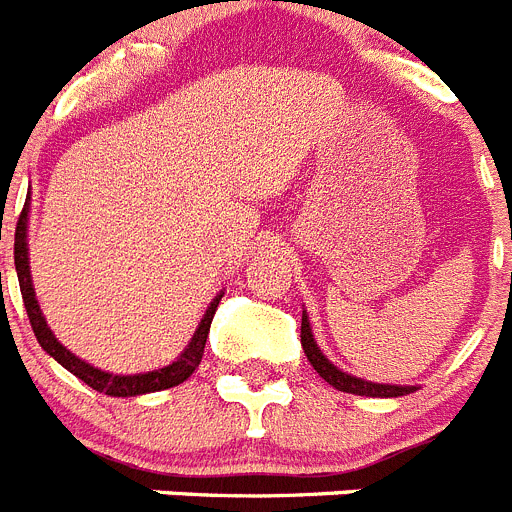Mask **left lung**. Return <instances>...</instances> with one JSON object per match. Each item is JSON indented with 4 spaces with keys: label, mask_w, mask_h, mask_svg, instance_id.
<instances>
[{
    "label": "left lung",
    "mask_w": 512,
    "mask_h": 512,
    "mask_svg": "<svg viewBox=\"0 0 512 512\" xmlns=\"http://www.w3.org/2000/svg\"><path fill=\"white\" fill-rule=\"evenodd\" d=\"M300 341L305 348L307 361L312 364V369L320 374L328 384H333L338 392H348V395H364V397H402L415 392L413 384H377L366 382V379L354 377V374L343 372L330 359H325V354L320 351L318 341L312 336V325L307 318V310H302V328H300Z\"/></svg>",
    "instance_id": "left-lung-1"
}]
</instances>
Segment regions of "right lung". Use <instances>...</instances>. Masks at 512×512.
Returning a JSON list of instances; mask_svg holds the SVG:
<instances>
[{"mask_svg":"<svg viewBox=\"0 0 512 512\" xmlns=\"http://www.w3.org/2000/svg\"><path fill=\"white\" fill-rule=\"evenodd\" d=\"M27 220H30V197H27L25 207H22V215L20 220H17V228H15V269H17V279H20V292H22V302H25L27 318H30L35 338H38V343L43 346L45 354L53 356L63 369H69V372L74 374V377H79L81 382H87L92 390L104 392V395H110V397H135V395H148V392H161V390H169V387H176V384H182L184 379L192 377L194 369L200 366L202 354H205L207 333H210V323L212 318H215V310L217 305H220L223 292H220L210 305H207L200 325H197V330H194V336L189 338L187 348H184L182 354L176 356V361H171L169 366H164V369H153V372H143V374L102 372V369H97V366L87 364L84 359L71 354L69 348L63 346V343L53 336V330L48 328V323H45L43 310H40L38 300H35L33 277H30V259H27Z\"/></svg>","mask_w":512,"mask_h":512,"instance_id":"add662e5","label":"right lung"}]
</instances>
